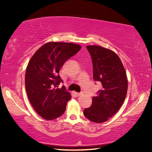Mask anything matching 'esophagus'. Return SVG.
Returning a JSON list of instances; mask_svg holds the SVG:
<instances>
[{
	"instance_id": "esophagus-1",
	"label": "esophagus",
	"mask_w": 152,
	"mask_h": 152,
	"mask_svg": "<svg viewBox=\"0 0 152 152\" xmlns=\"http://www.w3.org/2000/svg\"><path fill=\"white\" fill-rule=\"evenodd\" d=\"M76 94H77V96H81V95H83V93H76Z\"/></svg>"
}]
</instances>
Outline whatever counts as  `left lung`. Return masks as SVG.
<instances>
[{"mask_svg":"<svg viewBox=\"0 0 152 152\" xmlns=\"http://www.w3.org/2000/svg\"><path fill=\"white\" fill-rule=\"evenodd\" d=\"M93 62V79L102 84L92 104L84 110L87 119L102 123L111 118L125 99L128 81L119 57L109 49L98 45H87Z\"/></svg>","mask_w":152,"mask_h":152,"instance_id":"left-lung-1","label":"left lung"}]
</instances>
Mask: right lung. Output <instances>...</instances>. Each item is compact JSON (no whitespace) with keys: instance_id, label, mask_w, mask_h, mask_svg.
<instances>
[{"instance_id":"1","label":"right lung","mask_w":152,"mask_h":152,"mask_svg":"<svg viewBox=\"0 0 152 152\" xmlns=\"http://www.w3.org/2000/svg\"><path fill=\"white\" fill-rule=\"evenodd\" d=\"M80 45L49 42L42 45L29 61L26 68V89L31 104L39 115L50 120L64 113L71 95L64 86L59 72L64 64L77 53Z\"/></svg>"}]
</instances>
